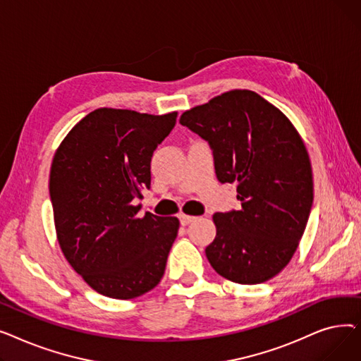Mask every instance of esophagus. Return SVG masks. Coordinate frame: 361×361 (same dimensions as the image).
<instances>
[{
    "label": "esophagus",
    "instance_id": "esophagus-1",
    "mask_svg": "<svg viewBox=\"0 0 361 361\" xmlns=\"http://www.w3.org/2000/svg\"><path fill=\"white\" fill-rule=\"evenodd\" d=\"M178 218H180V222H181L183 226H185V225H188V224H192L193 221H196L195 216H188V215H184V214H181Z\"/></svg>",
    "mask_w": 361,
    "mask_h": 361
}]
</instances>
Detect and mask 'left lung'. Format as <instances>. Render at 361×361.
<instances>
[{
    "mask_svg": "<svg viewBox=\"0 0 361 361\" xmlns=\"http://www.w3.org/2000/svg\"><path fill=\"white\" fill-rule=\"evenodd\" d=\"M181 126L209 143L216 178L237 183L238 211L216 212L211 267L237 283H262L287 267L313 204L309 154L283 114L252 90H230L185 111Z\"/></svg>",
    "mask_w": 361,
    "mask_h": 361,
    "instance_id": "obj_1",
    "label": "left lung"
}]
</instances>
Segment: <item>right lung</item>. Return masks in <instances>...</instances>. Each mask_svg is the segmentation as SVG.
Returning <instances> with one entry per match:
<instances>
[{
	"label": "right lung",
	"mask_w": 361,
	"mask_h": 361,
	"mask_svg": "<svg viewBox=\"0 0 361 361\" xmlns=\"http://www.w3.org/2000/svg\"><path fill=\"white\" fill-rule=\"evenodd\" d=\"M177 112L150 116L99 108L75 124L56 149L49 196L56 238L71 264L94 291L130 300L155 288L180 222L146 212L150 161L174 128Z\"/></svg>",
	"instance_id": "1"
}]
</instances>
